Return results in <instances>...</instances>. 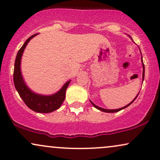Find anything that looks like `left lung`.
Instances as JSON below:
<instances>
[{"mask_svg":"<svg viewBox=\"0 0 160 160\" xmlns=\"http://www.w3.org/2000/svg\"><path fill=\"white\" fill-rule=\"evenodd\" d=\"M142 57V56H141ZM141 60H142V58H141ZM142 62H143V60H142ZM144 63H143V80H144ZM138 95L136 97H135V98L134 99V100L132 101V102H131V103H129L128 104H127V105L126 106H125V107H123V108H120V109H116V110H108V109H104V108H100V107H98V106H97V105H95V104H93L92 102H91V103H92V104L93 106H94V107L95 108H97V109H98V110H100V111H104V112H107V113H115V112H117V111H121V110H122V109H124V108H127L128 106H129L130 104H131L132 103V102H134V101L135 100V99H136V98L138 97Z\"/></svg>","mask_w":160,"mask_h":160,"instance_id":"8db88e82","label":"left lung"}]
</instances>
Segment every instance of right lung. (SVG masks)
<instances>
[{
    "instance_id": "right-lung-1",
    "label": "right lung",
    "mask_w": 160,
    "mask_h": 160,
    "mask_svg": "<svg viewBox=\"0 0 160 160\" xmlns=\"http://www.w3.org/2000/svg\"><path fill=\"white\" fill-rule=\"evenodd\" d=\"M37 34L31 36L27 39L22 47L20 48L16 56L15 65H14L13 71V82L16 90L18 91L25 104L32 111L38 112V113H50L58 109L65 98V92L68 86L70 81L67 82L63 87L58 92L52 95L44 96L34 93L32 92L23 81L22 78L21 70H20V63L21 58L25 47H26L29 40L34 38Z\"/></svg>"
}]
</instances>
